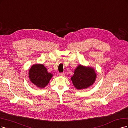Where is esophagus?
Segmentation results:
<instances>
[{"label": "esophagus", "mask_w": 128, "mask_h": 128, "mask_svg": "<svg viewBox=\"0 0 128 128\" xmlns=\"http://www.w3.org/2000/svg\"><path fill=\"white\" fill-rule=\"evenodd\" d=\"M59 76H65V74L64 73H60L59 74Z\"/></svg>", "instance_id": "obj_1"}]
</instances>
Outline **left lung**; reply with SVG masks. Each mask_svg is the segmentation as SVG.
<instances>
[{
    "label": "left lung",
    "instance_id": "8db88e82",
    "mask_svg": "<svg viewBox=\"0 0 128 128\" xmlns=\"http://www.w3.org/2000/svg\"><path fill=\"white\" fill-rule=\"evenodd\" d=\"M97 75L94 68L79 65L71 78L73 86L78 90H82L92 86L96 79Z\"/></svg>",
    "mask_w": 128,
    "mask_h": 128
}]
</instances>
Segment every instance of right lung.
Segmentation results:
<instances>
[{
  "label": "right lung",
  "mask_w": 128,
  "mask_h": 128,
  "mask_svg": "<svg viewBox=\"0 0 128 128\" xmlns=\"http://www.w3.org/2000/svg\"><path fill=\"white\" fill-rule=\"evenodd\" d=\"M52 77V74L49 73L42 64L33 65L28 71V78L30 81L39 88H44Z\"/></svg>",
  "instance_id": "1"
}]
</instances>
